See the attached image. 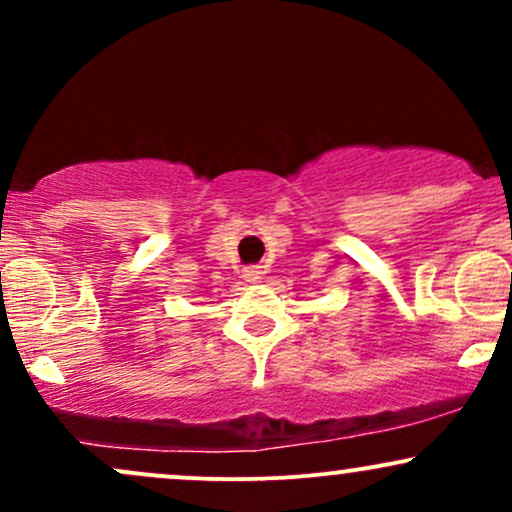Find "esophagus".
Instances as JSON below:
<instances>
[{
	"instance_id": "esophagus-1",
	"label": "esophagus",
	"mask_w": 512,
	"mask_h": 512,
	"mask_svg": "<svg viewBox=\"0 0 512 512\" xmlns=\"http://www.w3.org/2000/svg\"><path fill=\"white\" fill-rule=\"evenodd\" d=\"M245 276H248V281H257L260 279V272H257L255 267H250V269H245Z\"/></svg>"
}]
</instances>
